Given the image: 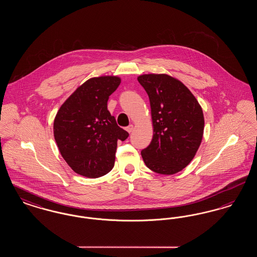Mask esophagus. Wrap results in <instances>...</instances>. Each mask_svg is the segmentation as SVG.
<instances>
[{"instance_id": "esophagus-1", "label": "esophagus", "mask_w": 257, "mask_h": 257, "mask_svg": "<svg viewBox=\"0 0 257 257\" xmlns=\"http://www.w3.org/2000/svg\"><path fill=\"white\" fill-rule=\"evenodd\" d=\"M133 130H134V125H133V124H131V125H129L128 127H126V131H127L128 133H131Z\"/></svg>"}]
</instances>
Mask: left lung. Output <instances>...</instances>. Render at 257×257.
I'll list each match as a JSON object with an SVG mask.
<instances>
[{"label": "left lung", "mask_w": 257, "mask_h": 257, "mask_svg": "<svg viewBox=\"0 0 257 257\" xmlns=\"http://www.w3.org/2000/svg\"><path fill=\"white\" fill-rule=\"evenodd\" d=\"M139 83L149 97L153 125L150 145L142 150L147 168L171 175L194 159L204 130L203 111L194 94L167 74H144Z\"/></svg>", "instance_id": "obj_1"}]
</instances>
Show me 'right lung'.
I'll use <instances>...</instances> for the list:
<instances>
[{
  "label": "right lung",
  "instance_id": "add662e5",
  "mask_svg": "<svg viewBox=\"0 0 257 257\" xmlns=\"http://www.w3.org/2000/svg\"><path fill=\"white\" fill-rule=\"evenodd\" d=\"M117 76L90 78L77 87L58 110L54 137L62 158L76 173L97 178L111 171L117 141L128 132L108 110L110 94L120 85Z\"/></svg>",
  "mask_w": 257,
  "mask_h": 257
}]
</instances>
